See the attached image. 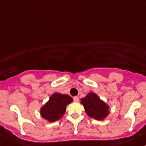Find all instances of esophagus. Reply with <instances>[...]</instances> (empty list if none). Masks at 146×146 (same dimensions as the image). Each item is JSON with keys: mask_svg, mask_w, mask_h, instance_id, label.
<instances>
[{"mask_svg": "<svg viewBox=\"0 0 146 146\" xmlns=\"http://www.w3.org/2000/svg\"><path fill=\"white\" fill-rule=\"evenodd\" d=\"M73 100H74L75 102H78L79 101V98H78V96L74 97V98H73Z\"/></svg>", "mask_w": 146, "mask_h": 146, "instance_id": "obj_1", "label": "esophagus"}]
</instances>
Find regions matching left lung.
Wrapping results in <instances>:
<instances>
[{
	"label": "left lung",
	"instance_id": "left-lung-1",
	"mask_svg": "<svg viewBox=\"0 0 146 146\" xmlns=\"http://www.w3.org/2000/svg\"><path fill=\"white\" fill-rule=\"evenodd\" d=\"M80 101L85 112L90 118L102 121L110 114V106L95 92H89Z\"/></svg>",
	"mask_w": 146,
	"mask_h": 146
}]
</instances>
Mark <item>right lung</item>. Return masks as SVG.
<instances>
[{
	"instance_id": "add662e5",
	"label": "right lung",
	"mask_w": 146,
	"mask_h": 146,
	"mask_svg": "<svg viewBox=\"0 0 146 146\" xmlns=\"http://www.w3.org/2000/svg\"><path fill=\"white\" fill-rule=\"evenodd\" d=\"M73 102V98L68 95L52 94L48 102L40 109V114L48 122H54L62 118L66 111L68 104Z\"/></svg>"
}]
</instances>
